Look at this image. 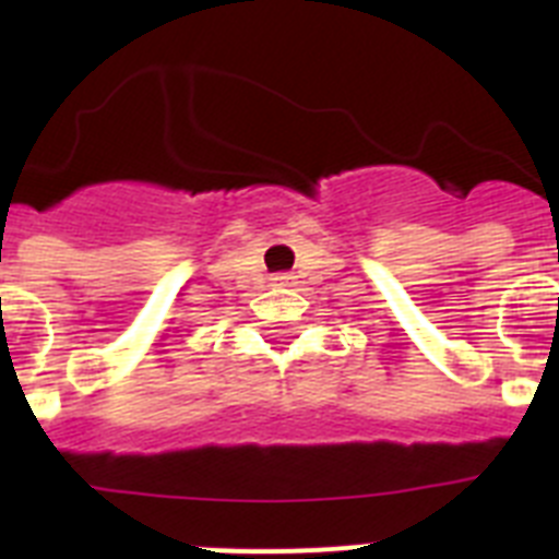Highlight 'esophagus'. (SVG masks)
Returning a JSON list of instances; mask_svg holds the SVG:
<instances>
[{
    "mask_svg": "<svg viewBox=\"0 0 559 559\" xmlns=\"http://www.w3.org/2000/svg\"><path fill=\"white\" fill-rule=\"evenodd\" d=\"M294 283V276L290 274H274L271 276V285H280V288H285V285Z\"/></svg>",
    "mask_w": 559,
    "mask_h": 559,
    "instance_id": "34e87169",
    "label": "esophagus"
}]
</instances>
